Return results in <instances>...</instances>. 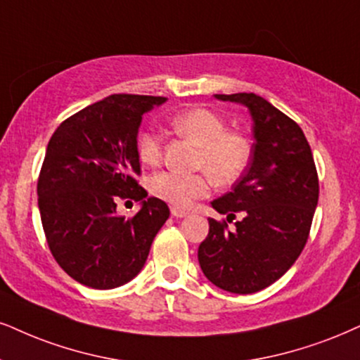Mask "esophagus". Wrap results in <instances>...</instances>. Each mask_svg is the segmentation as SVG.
<instances>
[{
    "label": "esophagus",
    "mask_w": 360,
    "mask_h": 360,
    "mask_svg": "<svg viewBox=\"0 0 360 360\" xmlns=\"http://www.w3.org/2000/svg\"><path fill=\"white\" fill-rule=\"evenodd\" d=\"M172 215L176 217V219H184V217L188 215L187 210H184V208H179V207H172Z\"/></svg>",
    "instance_id": "obj_1"
}]
</instances>
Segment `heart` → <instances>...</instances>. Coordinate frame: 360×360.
Returning a JSON list of instances; mask_svg holds the SVG:
<instances>
[{"label": "heart", "instance_id": "b5f03b06", "mask_svg": "<svg viewBox=\"0 0 360 360\" xmlns=\"http://www.w3.org/2000/svg\"><path fill=\"white\" fill-rule=\"evenodd\" d=\"M173 131L198 146L195 167L203 168L219 185H232L245 173L252 148L245 136L227 131L219 115L207 108H192L170 118ZM136 155L145 165L162 158V141L157 133L143 130L136 135ZM210 188L206 173L184 175L179 172H158L150 179V192L175 207H187Z\"/></svg>", "mask_w": 360, "mask_h": 360}]
</instances>
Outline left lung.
<instances>
[{
	"instance_id": "8db88e82",
	"label": "left lung",
	"mask_w": 360,
	"mask_h": 360,
	"mask_svg": "<svg viewBox=\"0 0 360 360\" xmlns=\"http://www.w3.org/2000/svg\"><path fill=\"white\" fill-rule=\"evenodd\" d=\"M245 106L254 146L243 175L212 202L219 214L242 212L235 229L208 219L198 247L205 277L221 290L254 294L282 277L299 259L319 202L312 150L294 120L255 93L214 95Z\"/></svg>"
}]
</instances>
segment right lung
I'll list each match as a JSON object with an SVG mask.
<instances>
[{
  "label": "right lung",
  "mask_w": 360,
  "mask_h": 360,
  "mask_svg": "<svg viewBox=\"0 0 360 360\" xmlns=\"http://www.w3.org/2000/svg\"><path fill=\"white\" fill-rule=\"evenodd\" d=\"M165 101L110 95L65 120L48 141L38 179L43 230L58 265L83 285L108 290L135 278L170 215L133 179L141 117ZM118 196L141 202L133 219L117 217Z\"/></svg>",
  "instance_id": "obj_1"
}]
</instances>
